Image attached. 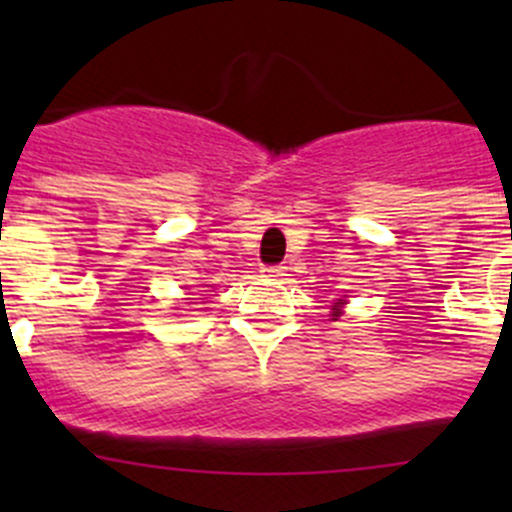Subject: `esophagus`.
<instances>
[{
  "mask_svg": "<svg viewBox=\"0 0 512 512\" xmlns=\"http://www.w3.org/2000/svg\"><path fill=\"white\" fill-rule=\"evenodd\" d=\"M265 272H267V277H275V280H280V277L287 275V267L285 265H267Z\"/></svg>",
  "mask_w": 512,
  "mask_h": 512,
  "instance_id": "obj_1",
  "label": "esophagus"
}]
</instances>
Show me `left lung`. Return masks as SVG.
Wrapping results in <instances>:
<instances>
[{
  "label": "left lung",
  "instance_id": "8db88e82",
  "mask_svg": "<svg viewBox=\"0 0 512 512\" xmlns=\"http://www.w3.org/2000/svg\"><path fill=\"white\" fill-rule=\"evenodd\" d=\"M342 302H344V299H339L337 304H342ZM334 317H339V309H334Z\"/></svg>",
  "mask_w": 512,
  "mask_h": 512
}]
</instances>
